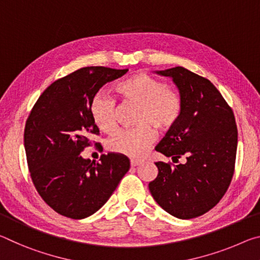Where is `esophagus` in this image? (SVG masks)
<instances>
[{
    "label": "esophagus",
    "mask_w": 260,
    "mask_h": 260,
    "mask_svg": "<svg viewBox=\"0 0 260 260\" xmlns=\"http://www.w3.org/2000/svg\"><path fill=\"white\" fill-rule=\"evenodd\" d=\"M144 162L143 160H139V159H131L130 160V164H131V166H133V167H136V166H139V165H142Z\"/></svg>",
    "instance_id": "34e87169"
}]
</instances>
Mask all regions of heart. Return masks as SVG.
<instances>
[{"mask_svg":"<svg viewBox=\"0 0 260 260\" xmlns=\"http://www.w3.org/2000/svg\"><path fill=\"white\" fill-rule=\"evenodd\" d=\"M116 91L125 101L140 106L137 123L142 126L117 131L108 139L107 147L114 153L137 158L154 143L156 134L152 126L168 131L176 125L182 113L181 96L176 90L147 74L130 76L117 84ZM91 115L102 133L112 134L117 126L116 100L106 92L96 93Z\"/></svg>","mask_w":260,"mask_h":260,"instance_id":"heart-1","label":"heart"}]
</instances>
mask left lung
<instances>
[{
    "label": "left lung",
    "mask_w": 260,
    "mask_h": 260,
    "mask_svg": "<svg viewBox=\"0 0 260 260\" xmlns=\"http://www.w3.org/2000/svg\"><path fill=\"white\" fill-rule=\"evenodd\" d=\"M173 79L182 113L155 151L184 162H155L158 176L148 189L166 212L192 219L213 208L226 193L235 168L237 127L226 100L210 80L183 67L155 71Z\"/></svg>",
    "instance_id": "8db88e82"
}]
</instances>
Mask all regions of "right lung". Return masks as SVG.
<instances>
[{
	"label": "right lung",
	"instance_id": "1",
	"mask_svg": "<svg viewBox=\"0 0 260 260\" xmlns=\"http://www.w3.org/2000/svg\"><path fill=\"white\" fill-rule=\"evenodd\" d=\"M127 69L86 67L57 79L34 105L24 131V146L33 184L58 214L84 219L105 205L130 168L127 156L102 154L99 162L80 153L99 129L91 104L106 83Z\"/></svg>",
	"mask_w": 260,
	"mask_h": 260
}]
</instances>
